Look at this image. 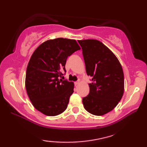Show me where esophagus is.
<instances>
[{"label":"esophagus","mask_w":147,"mask_h":147,"mask_svg":"<svg viewBox=\"0 0 147 147\" xmlns=\"http://www.w3.org/2000/svg\"><path fill=\"white\" fill-rule=\"evenodd\" d=\"M80 83V80H78V81H77V82H75V85H76V86H77V85H78V84H79Z\"/></svg>","instance_id":"34e87169"}]
</instances>
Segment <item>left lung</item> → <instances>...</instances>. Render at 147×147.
I'll use <instances>...</instances> for the list:
<instances>
[{"label": "left lung", "mask_w": 147, "mask_h": 147, "mask_svg": "<svg viewBox=\"0 0 147 147\" xmlns=\"http://www.w3.org/2000/svg\"><path fill=\"white\" fill-rule=\"evenodd\" d=\"M82 47L86 73L92 78L90 93L83 98L84 107L96 116L114 109L124 94V73L116 55L96 39L78 41Z\"/></svg>", "instance_id": "1"}]
</instances>
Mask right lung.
<instances>
[{"instance_id":"add662e5","label":"right lung","mask_w":147,"mask_h":147,"mask_svg":"<svg viewBox=\"0 0 147 147\" xmlns=\"http://www.w3.org/2000/svg\"><path fill=\"white\" fill-rule=\"evenodd\" d=\"M80 49L76 40L57 38L45 41L33 52L26 71L25 87L32 104L41 113L54 116L67 108L74 84L62 80L61 71H66L68 56Z\"/></svg>"}]
</instances>
